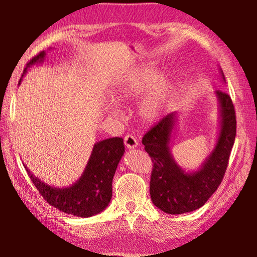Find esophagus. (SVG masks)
<instances>
[{
	"label": "esophagus",
	"instance_id": "1",
	"mask_svg": "<svg viewBox=\"0 0 257 257\" xmlns=\"http://www.w3.org/2000/svg\"><path fill=\"white\" fill-rule=\"evenodd\" d=\"M124 145L129 150L136 149V147L138 146V142H137L136 137L133 136V135H127V136L124 137Z\"/></svg>",
	"mask_w": 257,
	"mask_h": 257
}]
</instances>
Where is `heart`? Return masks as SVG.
I'll return each instance as SVG.
<instances>
[{
  "instance_id": "heart-1",
  "label": "heart",
  "mask_w": 257,
  "mask_h": 257,
  "mask_svg": "<svg viewBox=\"0 0 257 257\" xmlns=\"http://www.w3.org/2000/svg\"><path fill=\"white\" fill-rule=\"evenodd\" d=\"M177 88L172 73L160 76L158 67L151 63L138 64L125 73L116 84L113 95L119 101H130L148 91L138 103V114L146 123L159 122L167 114Z\"/></svg>"
}]
</instances>
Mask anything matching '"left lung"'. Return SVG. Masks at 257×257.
Here are the masks:
<instances>
[{
  "mask_svg": "<svg viewBox=\"0 0 257 257\" xmlns=\"http://www.w3.org/2000/svg\"><path fill=\"white\" fill-rule=\"evenodd\" d=\"M220 79L225 82L219 69ZM219 127L214 149L196 170H185L171 152L178 122V112H171L143 137L145 151L153 161L150 182L151 199L167 214L198 210L220 186L236 138V114L228 94L215 90Z\"/></svg>",
  "mask_w": 257,
  "mask_h": 257,
  "instance_id": "8db88e82",
  "label": "left lung"
}]
</instances>
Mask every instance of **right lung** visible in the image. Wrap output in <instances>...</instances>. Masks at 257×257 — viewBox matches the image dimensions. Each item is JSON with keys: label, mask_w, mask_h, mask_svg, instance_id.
I'll return each mask as SVG.
<instances>
[{"label": "right lung", "mask_w": 257, "mask_h": 257, "mask_svg": "<svg viewBox=\"0 0 257 257\" xmlns=\"http://www.w3.org/2000/svg\"><path fill=\"white\" fill-rule=\"evenodd\" d=\"M46 52L43 51L29 61L25 68L23 77L28 69L44 62ZM23 77L19 84L23 81ZM124 153L123 139L113 137L95 143L84 172L75 184L63 188L51 186L28 172L35 187L45 201L61 212L79 217L96 215L105 210L112 198V180L121 158Z\"/></svg>", "instance_id": "add662e5"}]
</instances>
